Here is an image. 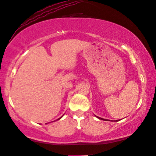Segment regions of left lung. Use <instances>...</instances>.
Segmentation results:
<instances>
[{"instance_id": "left-lung-1", "label": "left lung", "mask_w": 156, "mask_h": 156, "mask_svg": "<svg viewBox=\"0 0 156 156\" xmlns=\"http://www.w3.org/2000/svg\"><path fill=\"white\" fill-rule=\"evenodd\" d=\"M97 118H98L99 119L102 120V121H108V120H107V119H102V118H100V117H97ZM109 121H110V120H109ZM117 121H119V120H117Z\"/></svg>"}]
</instances>
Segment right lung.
Here are the masks:
<instances>
[{"mask_svg": "<svg viewBox=\"0 0 156 156\" xmlns=\"http://www.w3.org/2000/svg\"><path fill=\"white\" fill-rule=\"evenodd\" d=\"M62 116H63V115H62ZM62 117H60V118H59V119H57V120H59V119H61V118H62ZM53 122H54V121H53Z\"/></svg>", "mask_w": 156, "mask_h": 156, "instance_id": "obj_1", "label": "right lung"}]
</instances>
